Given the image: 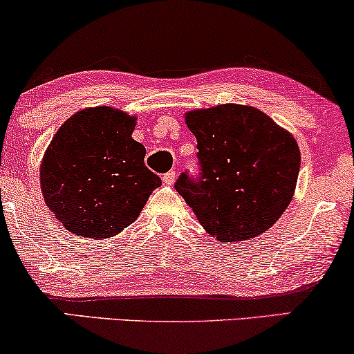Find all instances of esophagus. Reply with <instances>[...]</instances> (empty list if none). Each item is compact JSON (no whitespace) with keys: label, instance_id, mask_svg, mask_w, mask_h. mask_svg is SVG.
<instances>
[{"label":"esophagus","instance_id":"obj_1","mask_svg":"<svg viewBox=\"0 0 354 354\" xmlns=\"http://www.w3.org/2000/svg\"><path fill=\"white\" fill-rule=\"evenodd\" d=\"M176 172L174 171H171V172H167V174H164L162 176V182L166 183V185H172L174 182H176Z\"/></svg>","mask_w":354,"mask_h":354}]
</instances>
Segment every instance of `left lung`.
Listing matches in <instances>:
<instances>
[{"label": "left lung", "mask_w": 354, "mask_h": 354, "mask_svg": "<svg viewBox=\"0 0 354 354\" xmlns=\"http://www.w3.org/2000/svg\"><path fill=\"white\" fill-rule=\"evenodd\" d=\"M196 138L201 178L178 177L176 190L219 242L257 237L295 196L301 153L295 136L267 113L241 104L185 112Z\"/></svg>", "instance_id": "1"}]
</instances>
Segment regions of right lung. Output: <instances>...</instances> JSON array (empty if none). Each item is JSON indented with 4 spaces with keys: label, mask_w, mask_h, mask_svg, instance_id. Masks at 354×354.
Wrapping results in <instances>:
<instances>
[{
    "label": "right lung",
    "mask_w": 354,
    "mask_h": 354,
    "mask_svg": "<svg viewBox=\"0 0 354 354\" xmlns=\"http://www.w3.org/2000/svg\"><path fill=\"white\" fill-rule=\"evenodd\" d=\"M136 115L89 107L58 128L40 162V188L53 216L76 236L110 239L140 216L160 178L131 138Z\"/></svg>",
    "instance_id": "right-lung-1"
}]
</instances>
